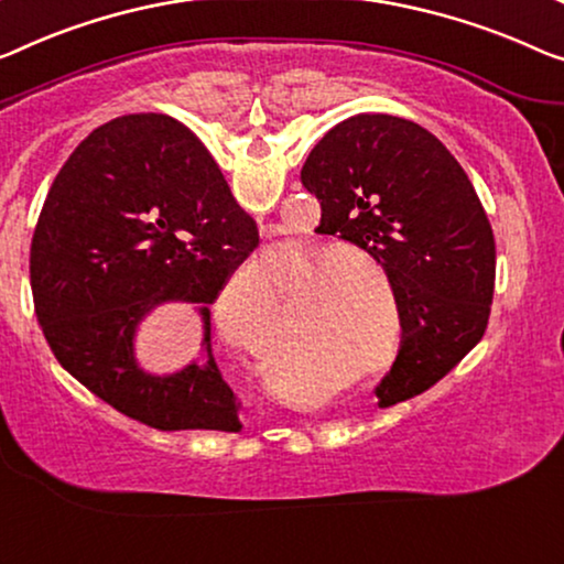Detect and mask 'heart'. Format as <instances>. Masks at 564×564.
Listing matches in <instances>:
<instances>
[{"label":"heart","mask_w":564,"mask_h":564,"mask_svg":"<svg viewBox=\"0 0 564 564\" xmlns=\"http://www.w3.org/2000/svg\"><path fill=\"white\" fill-rule=\"evenodd\" d=\"M375 282L388 291L382 265L367 253L299 246L273 268V283L256 263L232 275L217 299V329L242 355L263 367L275 365L283 351L279 291L289 296L291 365L301 375L322 372L380 347L382 308Z\"/></svg>","instance_id":"b5f03b06"}]
</instances>
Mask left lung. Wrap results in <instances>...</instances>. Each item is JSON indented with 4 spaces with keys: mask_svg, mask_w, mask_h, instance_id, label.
<instances>
[{
    "mask_svg": "<svg viewBox=\"0 0 564 564\" xmlns=\"http://www.w3.org/2000/svg\"><path fill=\"white\" fill-rule=\"evenodd\" d=\"M301 182L322 202V228L367 250L392 285L402 341L377 405L433 388L481 341L497 279L489 217L464 166L415 121L359 113L311 149Z\"/></svg>",
    "mask_w": 564,
    "mask_h": 564,
    "instance_id": "8db88e82",
    "label": "left lung"
}]
</instances>
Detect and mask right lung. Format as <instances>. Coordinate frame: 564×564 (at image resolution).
<instances>
[{
  "mask_svg": "<svg viewBox=\"0 0 564 564\" xmlns=\"http://www.w3.org/2000/svg\"><path fill=\"white\" fill-rule=\"evenodd\" d=\"M256 246V220L187 126L121 116L80 141L42 205L30 248L37 322L57 362L119 413L159 431L238 433L209 304ZM166 300L198 304L208 362L149 376L132 339Z\"/></svg>",
  "mask_w": 564,
  "mask_h": 564,
  "instance_id": "right-lung-1",
  "label": "right lung"
}]
</instances>
